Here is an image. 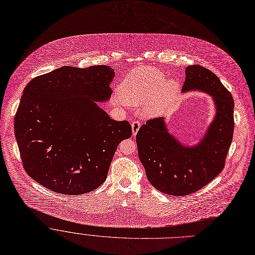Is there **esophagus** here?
I'll list each match as a JSON object with an SVG mask.
<instances>
[{
	"instance_id": "34e87169",
	"label": "esophagus",
	"mask_w": 255,
	"mask_h": 255,
	"mask_svg": "<svg viewBox=\"0 0 255 255\" xmlns=\"http://www.w3.org/2000/svg\"><path fill=\"white\" fill-rule=\"evenodd\" d=\"M139 128H140V123L138 121H134L131 123V130H132L133 135H135L137 133Z\"/></svg>"
}]
</instances>
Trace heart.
Returning a JSON list of instances; mask_svg holds the SVG:
<instances>
[{"label": "heart", "instance_id": "heart-1", "mask_svg": "<svg viewBox=\"0 0 255 255\" xmlns=\"http://www.w3.org/2000/svg\"><path fill=\"white\" fill-rule=\"evenodd\" d=\"M179 82L166 79L165 74L151 67H142L129 73L120 86V95L129 106H141L143 115H161L178 95Z\"/></svg>", "mask_w": 255, "mask_h": 255}]
</instances>
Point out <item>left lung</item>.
<instances>
[{
    "mask_svg": "<svg viewBox=\"0 0 255 255\" xmlns=\"http://www.w3.org/2000/svg\"><path fill=\"white\" fill-rule=\"evenodd\" d=\"M182 92L208 93L216 113L212 123L195 145L181 142L173 135L164 118L149 120L136 133L140 163L147 180L160 192L171 196L192 194L217 177L224 168L230 147L234 101L219 78L201 65L186 67Z\"/></svg>",
    "mask_w": 255,
    "mask_h": 255,
    "instance_id": "left-lung-1",
    "label": "left lung"
}]
</instances>
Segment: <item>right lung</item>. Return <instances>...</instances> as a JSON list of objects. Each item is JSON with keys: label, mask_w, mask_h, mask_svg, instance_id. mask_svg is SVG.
Returning <instances> with one entry per match:
<instances>
[{"label": "right lung", "mask_w": 255, "mask_h": 255, "mask_svg": "<svg viewBox=\"0 0 255 255\" xmlns=\"http://www.w3.org/2000/svg\"><path fill=\"white\" fill-rule=\"evenodd\" d=\"M108 65L63 66L32 79L15 117V135L26 173L47 189L80 195L103 184L119 143L131 135L97 103L113 93Z\"/></svg>", "instance_id": "obj_1"}]
</instances>
